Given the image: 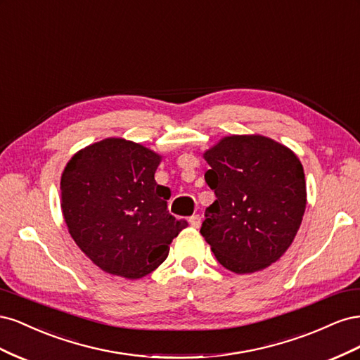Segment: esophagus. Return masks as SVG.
Wrapping results in <instances>:
<instances>
[{"label": "esophagus", "mask_w": 360, "mask_h": 360, "mask_svg": "<svg viewBox=\"0 0 360 360\" xmlns=\"http://www.w3.org/2000/svg\"><path fill=\"white\" fill-rule=\"evenodd\" d=\"M189 224L193 226V228H200L201 226V216L200 214H192L189 217Z\"/></svg>", "instance_id": "1"}]
</instances>
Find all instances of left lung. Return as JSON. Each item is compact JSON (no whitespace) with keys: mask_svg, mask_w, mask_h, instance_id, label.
I'll return each instance as SVG.
<instances>
[{"mask_svg":"<svg viewBox=\"0 0 360 360\" xmlns=\"http://www.w3.org/2000/svg\"><path fill=\"white\" fill-rule=\"evenodd\" d=\"M205 183L214 202L201 234L219 263L234 274H254L275 263L292 243L307 207L300 160L259 135H234L205 151Z\"/></svg>","mask_w":360,"mask_h":360,"instance_id":"8db88e82","label":"left lung"}]
</instances>
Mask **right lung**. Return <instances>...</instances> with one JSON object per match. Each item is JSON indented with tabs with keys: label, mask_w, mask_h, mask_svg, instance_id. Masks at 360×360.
<instances>
[{
	"label": "right lung",
	"mask_w": 360,
	"mask_h": 360,
	"mask_svg": "<svg viewBox=\"0 0 360 360\" xmlns=\"http://www.w3.org/2000/svg\"><path fill=\"white\" fill-rule=\"evenodd\" d=\"M160 156L108 138L78 151L61 176V209L73 240L96 266L143 278L162 264L184 219L168 212L171 191L155 180Z\"/></svg>",
	"instance_id": "right-lung-1"
}]
</instances>
